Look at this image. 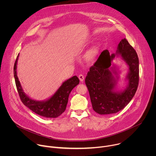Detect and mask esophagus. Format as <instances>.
Masks as SVG:
<instances>
[{
  "mask_svg": "<svg viewBox=\"0 0 156 156\" xmlns=\"http://www.w3.org/2000/svg\"><path fill=\"white\" fill-rule=\"evenodd\" d=\"M78 78H79V79H80V81H81V82H83V81H84V76L82 75V74H80L79 76H78Z\"/></svg>",
  "mask_w": 156,
  "mask_h": 156,
  "instance_id": "obj_1",
  "label": "esophagus"
}]
</instances>
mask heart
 Wrapping results in <instances>:
<instances>
[{"mask_svg": "<svg viewBox=\"0 0 156 156\" xmlns=\"http://www.w3.org/2000/svg\"><path fill=\"white\" fill-rule=\"evenodd\" d=\"M100 52V46L95 45L87 50L84 54V60L86 62L91 63L94 62L98 57Z\"/></svg>", "mask_w": 156, "mask_h": 156, "instance_id": "b5f03b06", "label": "heart"}]
</instances>
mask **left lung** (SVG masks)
<instances>
[{
	"mask_svg": "<svg viewBox=\"0 0 156 156\" xmlns=\"http://www.w3.org/2000/svg\"><path fill=\"white\" fill-rule=\"evenodd\" d=\"M115 56H120L129 66L127 84L122 91L116 88L119 72L116 65L112 63ZM138 82V55L125 38L119 42L115 54H110L108 50L102 52L85 78L93 108L101 115L115 114L122 110L135 96Z\"/></svg>",
	"mask_w": 156,
	"mask_h": 156,
	"instance_id": "1",
	"label": "left lung"
}]
</instances>
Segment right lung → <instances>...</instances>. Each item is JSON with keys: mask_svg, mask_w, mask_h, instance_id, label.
Listing matches in <instances>:
<instances>
[{"mask_svg": "<svg viewBox=\"0 0 156 156\" xmlns=\"http://www.w3.org/2000/svg\"><path fill=\"white\" fill-rule=\"evenodd\" d=\"M19 57L17 56L14 64L13 74L15 84L20 99L23 104L36 114L46 118H56L60 116L66 109L69 97L73 89L79 84L80 80L76 76L64 81L57 91L50 98L39 101L32 99L23 91L16 73V65Z\"/></svg>", "mask_w": 156, "mask_h": 156, "instance_id": "1", "label": "right lung"}]
</instances>
